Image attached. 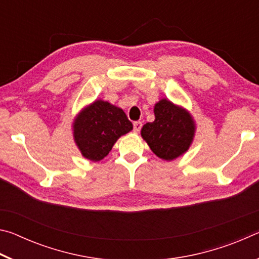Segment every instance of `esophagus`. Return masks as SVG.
I'll return each instance as SVG.
<instances>
[{
	"mask_svg": "<svg viewBox=\"0 0 259 259\" xmlns=\"http://www.w3.org/2000/svg\"><path fill=\"white\" fill-rule=\"evenodd\" d=\"M142 126H143V123L140 121L134 122V131H135V133H139L140 129H142Z\"/></svg>",
	"mask_w": 259,
	"mask_h": 259,
	"instance_id": "esophagus-1",
	"label": "esophagus"
}]
</instances>
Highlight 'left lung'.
Returning a JSON list of instances; mask_svg holds the SVG:
<instances>
[{
  "label": "left lung",
  "mask_w": 259,
  "mask_h": 259,
  "mask_svg": "<svg viewBox=\"0 0 259 259\" xmlns=\"http://www.w3.org/2000/svg\"><path fill=\"white\" fill-rule=\"evenodd\" d=\"M155 120L143 125L140 135L152 152L164 161L185 154L195 136L192 114L169 99L162 98L154 105Z\"/></svg>",
  "instance_id": "left-lung-1"
}]
</instances>
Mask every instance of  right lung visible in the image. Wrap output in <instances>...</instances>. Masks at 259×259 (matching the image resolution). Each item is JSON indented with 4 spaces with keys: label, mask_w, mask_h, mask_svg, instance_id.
<instances>
[{
    "label": "right lung",
    "mask_w": 259,
    "mask_h": 259,
    "mask_svg": "<svg viewBox=\"0 0 259 259\" xmlns=\"http://www.w3.org/2000/svg\"><path fill=\"white\" fill-rule=\"evenodd\" d=\"M123 109L103 99L83 107L72 123L73 138L87 160L98 162L111 152L121 136L133 130Z\"/></svg>",
    "instance_id": "1"
}]
</instances>
